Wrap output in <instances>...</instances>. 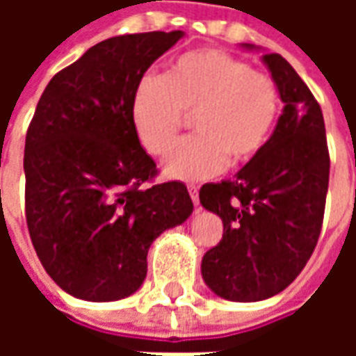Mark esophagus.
Masks as SVG:
<instances>
[{
    "label": "esophagus",
    "instance_id": "34e87169",
    "mask_svg": "<svg viewBox=\"0 0 356 356\" xmlns=\"http://www.w3.org/2000/svg\"><path fill=\"white\" fill-rule=\"evenodd\" d=\"M188 193H191V198H193L194 206H198V204H200V200H198V186L188 185Z\"/></svg>",
    "mask_w": 356,
    "mask_h": 356
}]
</instances>
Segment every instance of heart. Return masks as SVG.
Segmentation results:
<instances>
[{"instance_id":"heart-1","label":"heart","mask_w":356,"mask_h":356,"mask_svg":"<svg viewBox=\"0 0 356 356\" xmlns=\"http://www.w3.org/2000/svg\"><path fill=\"white\" fill-rule=\"evenodd\" d=\"M280 110L273 76L219 49L183 53L163 76H143L129 116L139 143L152 156L169 148L186 115L199 131L170 149L163 171L175 179L211 177L227 162L254 160L267 145Z\"/></svg>"}]
</instances>
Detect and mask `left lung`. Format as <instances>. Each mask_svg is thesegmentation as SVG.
Returning a JSON list of instances; mask_svg holds the SVG:
<instances>
[{
    "mask_svg": "<svg viewBox=\"0 0 356 356\" xmlns=\"http://www.w3.org/2000/svg\"><path fill=\"white\" fill-rule=\"evenodd\" d=\"M263 60L284 102L275 133L236 179L200 188L202 206L223 221V238L204 255L202 276L229 301L267 299L296 280L321 236L328 193L321 104L282 55Z\"/></svg>",
    "mask_w": 356,
    "mask_h": 356,
    "instance_id": "1",
    "label": "left lung"
}]
</instances>
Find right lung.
Wrapping results in <instances>:
<instances>
[{
    "label": "right lung",
    "instance_id": "obj_1",
    "mask_svg": "<svg viewBox=\"0 0 356 356\" xmlns=\"http://www.w3.org/2000/svg\"><path fill=\"white\" fill-rule=\"evenodd\" d=\"M183 38L116 35L57 72L40 97L24 147V211L43 268L74 298L116 301L147 276L148 248L193 213L181 181L158 168L129 104L148 66Z\"/></svg>",
    "mask_w": 356,
    "mask_h": 356
}]
</instances>
